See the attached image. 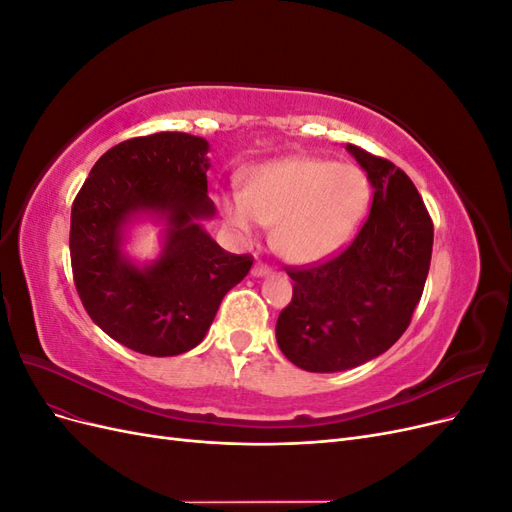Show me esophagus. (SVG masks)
Wrapping results in <instances>:
<instances>
[{
  "label": "esophagus",
  "instance_id": "1",
  "mask_svg": "<svg viewBox=\"0 0 512 512\" xmlns=\"http://www.w3.org/2000/svg\"><path fill=\"white\" fill-rule=\"evenodd\" d=\"M271 273V269L267 267V265H262V262H256V265L252 267V275L254 277H265V275H269Z\"/></svg>",
  "mask_w": 512,
  "mask_h": 512
}]
</instances>
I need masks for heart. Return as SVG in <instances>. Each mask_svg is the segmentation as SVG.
<instances>
[{"label": "heart", "instance_id": "heart-1", "mask_svg": "<svg viewBox=\"0 0 512 512\" xmlns=\"http://www.w3.org/2000/svg\"><path fill=\"white\" fill-rule=\"evenodd\" d=\"M371 203L363 170L346 162L288 156L247 170L243 192L220 194L226 226L252 239L273 226L271 245L290 265L307 267L342 252Z\"/></svg>", "mask_w": 512, "mask_h": 512}]
</instances>
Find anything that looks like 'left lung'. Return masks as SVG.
Instances as JSON below:
<instances>
[{
	"instance_id": "obj_1",
	"label": "left lung",
	"mask_w": 512,
	"mask_h": 512,
	"mask_svg": "<svg viewBox=\"0 0 512 512\" xmlns=\"http://www.w3.org/2000/svg\"><path fill=\"white\" fill-rule=\"evenodd\" d=\"M374 188L359 235L333 260L290 269L292 301L277 346L305 371L333 374L389 350L408 329L431 262L433 224L421 194L393 162L346 145Z\"/></svg>"
}]
</instances>
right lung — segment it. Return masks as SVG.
<instances>
[{
	"label": "right lung",
	"instance_id": "obj_1",
	"mask_svg": "<svg viewBox=\"0 0 512 512\" xmlns=\"http://www.w3.org/2000/svg\"><path fill=\"white\" fill-rule=\"evenodd\" d=\"M209 143L158 132L108 149L76 194L70 258L76 292L98 327L126 348L177 356L203 342L224 294L252 269L211 239ZM163 224V252L151 263L122 250L129 228Z\"/></svg>",
	"mask_w": 512,
	"mask_h": 512
}]
</instances>
